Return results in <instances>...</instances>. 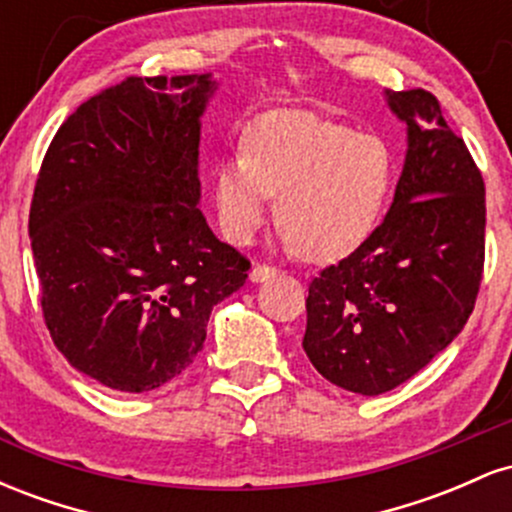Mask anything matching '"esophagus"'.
Masks as SVG:
<instances>
[{"label":"esophagus","mask_w":512,"mask_h":512,"mask_svg":"<svg viewBox=\"0 0 512 512\" xmlns=\"http://www.w3.org/2000/svg\"><path fill=\"white\" fill-rule=\"evenodd\" d=\"M276 274L274 267H267V264H255V267L250 269V281H255V284H262V281L272 279Z\"/></svg>","instance_id":"34e87169"}]
</instances>
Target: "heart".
I'll return each instance as SVG.
<instances>
[{
  "label": "heart",
  "mask_w": 512,
  "mask_h": 512,
  "mask_svg": "<svg viewBox=\"0 0 512 512\" xmlns=\"http://www.w3.org/2000/svg\"><path fill=\"white\" fill-rule=\"evenodd\" d=\"M397 182V158L378 134L305 110L264 115L245 151L214 168V207L228 240L248 245L272 199L286 240L308 262L330 264L373 238Z\"/></svg>",
  "instance_id": "heart-1"
}]
</instances>
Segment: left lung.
Returning a JSON list of instances; mask_svg holds the SVG:
<instances>
[{
  "instance_id": "1",
  "label": "left lung",
  "mask_w": 512,
  "mask_h": 512,
  "mask_svg": "<svg viewBox=\"0 0 512 512\" xmlns=\"http://www.w3.org/2000/svg\"><path fill=\"white\" fill-rule=\"evenodd\" d=\"M407 125L395 199L373 238L308 289L303 351L356 395H383L436 358L477 301L484 272V180L424 88L385 91Z\"/></svg>"
}]
</instances>
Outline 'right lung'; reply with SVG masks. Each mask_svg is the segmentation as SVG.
<instances>
[{
    "label": "right lung",
    "mask_w": 512,
    "mask_h": 512,
    "mask_svg": "<svg viewBox=\"0 0 512 512\" xmlns=\"http://www.w3.org/2000/svg\"><path fill=\"white\" fill-rule=\"evenodd\" d=\"M211 74L129 76L52 139L28 236L52 342L88 378L149 392L190 368L250 262L199 211Z\"/></svg>",
    "instance_id": "add662e5"
}]
</instances>
